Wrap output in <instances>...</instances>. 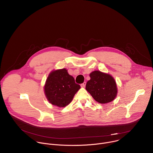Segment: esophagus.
<instances>
[{"label":"esophagus","instance_id":"esophagus-1","mask_svg":"<svg viewBox=\"0 0 153 153\" xmlns=\"http://www.w3.org/2000/svg\"><path fill=\"white\" fill-rule=\"evenodd\" d=\"M85 85H86V82H84L83 83H82V84L80 85L81 87H82V88H83V87H85Z\"/></svg>","mask_w":153,"mask_h":153}]
</instances>
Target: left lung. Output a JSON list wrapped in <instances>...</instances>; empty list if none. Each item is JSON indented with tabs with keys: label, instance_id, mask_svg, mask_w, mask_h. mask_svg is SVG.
<instances>
[{
	"label": "left lung",
	"instance_id": "1",
	"mask_svg": "<svg viewBox=\"0 0 153 153\" xmlns=\"http://www.w3.org/2000/svg\"><path fill=\"white\" fill-rule=\"evenodd\" d=\"M90 80L86 84V90L100 103L113 101L117 94V85L114 78L110 74L100 71L90 73Z\"/></svg>",
	"mask_w": 153,
	"mask_h": 153
}]
</instances>
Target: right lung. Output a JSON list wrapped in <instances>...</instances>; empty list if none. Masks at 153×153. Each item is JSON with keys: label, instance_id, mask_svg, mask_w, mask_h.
<instances>
[{"label": "right lung", "instance_id": "obj_1", "mask_svg": "<svg viewBox=\"0 0 153 153\" xmlns=\"http://www.w3.org/2000/svg\"><path fill=\"white\" fill-rule=\"evenodd\" d=\"M80 88V86L76 83L74 77L63 68L50 73L44 86V91L50 103L64 107L72 101Z\"/></svg>", "mask_w": 153, "mask_h": 153}]
</instances>
